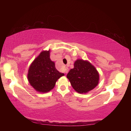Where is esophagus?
I'll list each match as a JSON object with an SVG mask.
<instances>
[{"mask_svg": "<svg viewBox=\"0 0 131 131\" xmlns=\"http://www.w3.org/2000/svg\"><path fill=\"white\" fill-rule=\"evenodd\" d=\"M68 72H69V69H68V68H65V73H68Z\"/></svg>", "mask_w": 131, "mask_h": 131, "instance_id": "1", "label": "esophagus"}]
</instances>
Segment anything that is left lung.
<instances>
[{
	"mask_svg": "<svg viewBox=\"0 0 131 131\" xmlns=\"http://www.w3.org/2000/svg\"><path fill=\"white\" fill-rule=\"evenodd\" d=\"M67 78L73 89L79 94H86L96 87L99 81V73L89 61L78 59L74 62Z\"/></svg>",
	"mask_w": 131,
	"mask_h": 131,
	"instance_id": "left-lung-1",
	"label": "left lung"
}]
</instances>
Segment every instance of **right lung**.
I'll list each match as a JSON object with an SVG mask.
<instances>
[{
	"label": "right lung",
	"instance_id": "obj_1",
	"mask_svg": "<svg viewBox=\"0 0 131 131\" xmlns=\"http://www.w3.org/2000/svg\"><path fill=\"white\" fill-rule=\"evenodd\" d=\"M50 50L43 51L34 59L29 66L28 80L30 85L39 92L50 91L55 85L57 81L64 73L55 68V62L51 60Z\"/></svg>",
	"mask_w": 131,
	"mask_h": 131
}]
</instances>
